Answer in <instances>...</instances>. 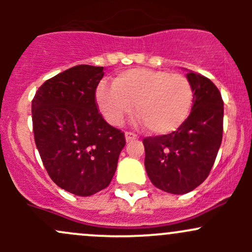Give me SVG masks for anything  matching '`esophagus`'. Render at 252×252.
<instances>
[{
  "label": "esophagus",
  "mask_w": 252,
  "mask_h": 252,
  "mask_svg": "<svg viewBox=\"0 0 252 252\" xmlns=\"http://www.w3.org/2000/svg\"><path fill=\"white\" fill-rule=\"evenodd\" d=\"M124 135H126V142L134 141V140H135V139H138V136H136L134 133H131V131H126V133L124 134Z\"/></svg>",
  "instance_id": "1"
}]
</instances>
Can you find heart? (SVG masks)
I'll use <instances>...</instances> for the list:
<instances>
[{
    "label": "heart",
    "instance_id": "b5f03b06",
    "mask_svg": "<svg viewBox=\"0 0 252 252\" xmlns=\"http://www.w3.org/2000/svg\"><path fill=\"white\" fill-rule=\"evenodd\" d=\"M192 102L194 90L188 78L166 70L133 68L119 73L113 85L103 81L96 89V103L108 123L121 126L134 105L139 121L156 135L179 129Z\"/></svg>",
    "mask_w": 252,
    "mask_h": 252
}]
</instances>
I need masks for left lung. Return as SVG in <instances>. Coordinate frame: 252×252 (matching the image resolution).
Masks as SVG:
<instances>
[{
	"label": "left lung",
	"mask_w": 252,
	"mask_h": 252,
	"mask_svg": "<svg viewBox=\"0 0 252 252\" xmlns=\"http://www.w3.org/2000/svg\"><path fill=\"white\" fill-rule=\"evenodd\" d=\"M194 90L191 112L171 134L144 139L145 169L152 184L182 195L199 187L210 174L223 134V100L208 78L189 70Z\"/></svg>",
	"instance_id": "1"
}]
</instances>
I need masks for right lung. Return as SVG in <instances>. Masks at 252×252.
<instances>
[{"label": "right lung", "instance_id": "1", "mask_svg": "<svg viewBox=\"0 0 252 252\" xmlns=\"http://www.w3.org/2000/svg\"><path fill=\"white\" fill-rule=\"evenodd\" d=\"M103 67L80 64L45 81L32 102V129L51 179L78 196L105 189L126 145L95 102Z\"/></svg>", "mask_w": 252, "mask_h": 252}]
</instances>
